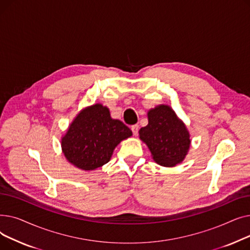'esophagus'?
Wrapping results in <instances>:
<instances>
[{"mask_svg": "<svg viewBox=\"0 0 250 250\" xmlns=\"http://www.w3.org/2000/svg\"><path fill=\"white\" fill-rule=\"evenodd\" d=\"M130 129H132L134 136H137L138 132H139V125H132V127H130Z\"/></svg>", "mask_w": 250, "mask_h": 250, "instance_id": "esophagus-1", "label": "esophagus"}]
</instances>
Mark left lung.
Masks as SVG:
<instances>
[{"label": "left lung", "mask_w": 250, "mask_h": 250, "mask_svg": "<svg viewBox=\"0 0 250 250\" xmlns=\"http://www.w3.org/2000/svg\"><path fill=\"white\" fill-rule=\"evenodd\" d=\"M139 137L153 160L164 167H174L185 160L191 143L187 125L166 104L148 111V125L139 130Z\"/></svg>", "instance_id": "1"}]
</instances>
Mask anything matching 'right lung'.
I'll return each mask as SVG.
<instances>
[{
	"instance_id": "obj_1",
	"label": "right lung",
	"mask_w": 250,
	"mask_h": 250,
	"mask_svg": "<svg viewBox=\"0 0 250 250\" xmlns=\"http://www.w3.org/2000/svg\"><path fill=\"white\" fill-rule=\"evenodd\" d=\"M133 133L110 116L108 107L96 103L79 112L62 137V151L75 167L90 171L106 164L115 147Z\"/></svg>"
}]
</instances>
